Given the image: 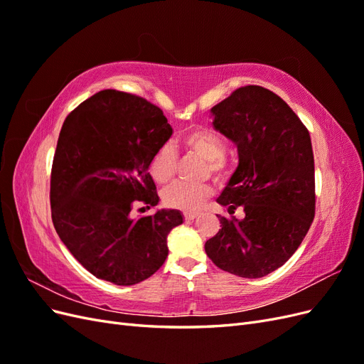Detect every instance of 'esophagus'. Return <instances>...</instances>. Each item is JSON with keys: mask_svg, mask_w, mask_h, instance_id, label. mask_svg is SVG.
Here are the masks:
<instances>
[{"mask_svg": "<svg viewBox=\"0 0 364 364\" xmlns=\"http://www.w3.org/2000/svg\"><path fill=\"white\" fill-rule=\"evenodd\" d=\"M196 215H197V211H193V209H190V211H183L185 220H193Z\"/></svg>", "mask_w": 364, "mask_h": 364, "instance_id": "obj_1", "label": "esophagus"}]
</instances>
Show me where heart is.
<instances>
[{"mask_svg": "<svg viewBox=\"0 0 364 364\" xmlns=\"http://www.w3.org/2000/svg\"><path fill=\"white\" fill-rule=\"evenodd\" d=\"M179 142L205 159L203 168L215 174L226 171L223 139L209 129H191L179 136ZM176 168V151L171 144L161 146L150 161V173L158 182H167ZM213 194L208 181H174L162 190V200L168 206L190 209L200 205Z\"/></svg>", "mask_w": 364, "mask_h": 364, "instance_id": "heart-1", "label": "heart"}]
</instances>
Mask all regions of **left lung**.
Segmentation results:
<instances>
[{
  "instance_id": "obj_1",
  "label": "left lung",
  "mask_w": 364,
  "mask_h": 364,
  "mask_svg": "<svg viewBox=\"0 0 364 364\" xmlns=\"http://www.w3.org/2000/svg\"><path fill=\"white\" fill-rule=\"evenodd\" d=\"M213 126L237 146L238 165L217 202L245 218L218 215L205 243L218 269L262 278L301 246L314 218L311 138L291 107L262 86L238 87L211 109Z\"/></svg>"
}]
</instances>
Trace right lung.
<instances>
[{"label":"right lung","mask_w":364,"mask_h":364,"mask_svg":"<svg viewBox=\"0 0 364 364\" xmlns=\"http://www.w3.org/2000/svg\"><path fill=\"white\" fill-rule=\"evenodd\" d=\"M173 129L146 98L105 90L65 118L51 168V218L62 243L94 277L134 285L159 270L178 209L132 218L136 203L156 206L149 173Z\"/></svg>","instance_id":"obj_1"}]
</instances>
